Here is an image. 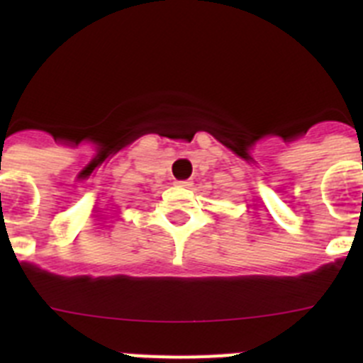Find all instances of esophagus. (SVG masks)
Returning a JSON list of instances; mask_svg holds the SVG:
<instances>
[{"label": "esophagus", "mask_w": 363, "mask_h": 363, "mask_svg": "<svg viewBox=\"0 0 363 363\" xmlns=\"http://www.w3.org/2000/svg\"><path fill=\"white\" fill-rule=\"evenodd\" d=\"M176 185H178V187H191V182H189V179H179V182H176Z\"/></svg>", "instance_id": "esophagus-1"}]
</instances>
